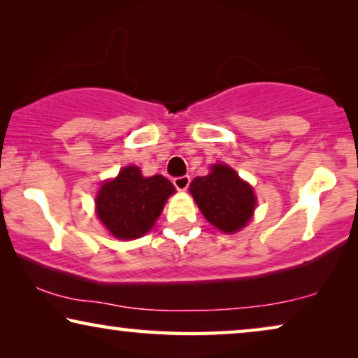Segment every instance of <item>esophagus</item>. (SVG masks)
<instances>
[{
  "mask_svg": "<svg viewBox=\"0 0 358 358\" xmlns=\"http://www.w3.org/2000/svg\"><path fill=\"white\" fill-rule=\"evenodd\" d=\"M173 184L176 185V189L178 190H185L190 184V176H179V178H174Z\"/></svg>",
  "mask_w": 358,
  "mask_h": 358,
  "instance_id": "esophagus-1",
  "label": "esophagus"
}]
</instances>
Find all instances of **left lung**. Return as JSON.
<instances>
[{"label":"left lung","mask_w":358,"mask_h":358,"mask_svg":"<svg viewBox=\"0 0 358 358\" xmlns=\"http://www.w3.org/2000/svg\"><path fill=\"white\" fill-rule=\"evenodd\" d=\"M190 194L203 217L223 233L244 228L256 207L252 187L227 164H215L212 173L190 182Z\"/></svg>","instance_id":"left-lung-1"}]
</instances>
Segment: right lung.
Segmentation results:
<instances>
[{"label":"right lung","instance_id":"right-lung-1","mask_svg":"<svg viewBox=\"0 0 358 358\" xmlns=\"http://www.w3.org/2000/svg\"><path fill=\"white\" fill-rule=\"evenodd\" d=\"M173 192L174 185L164 176L143 178L136 166H129L102 184L96 199L97 217L115 238H140L153 228Z\"/></svg>","mask_w":358,"mask_h":358}]
</instances>
